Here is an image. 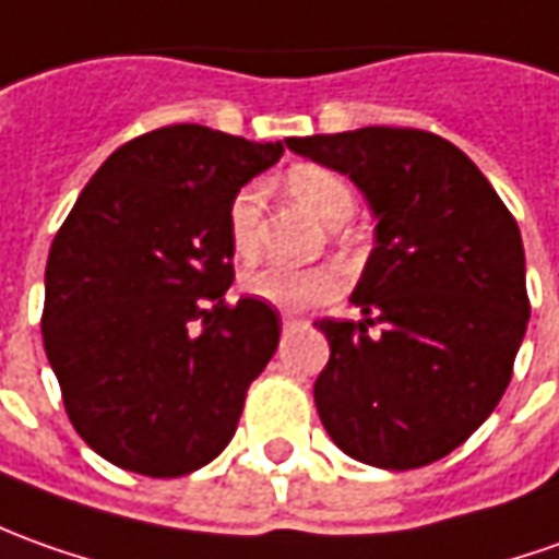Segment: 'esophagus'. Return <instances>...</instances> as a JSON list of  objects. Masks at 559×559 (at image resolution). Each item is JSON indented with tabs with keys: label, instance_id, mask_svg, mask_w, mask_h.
Instances as JSON below:
<instances>
[{
	"label": "esophagus",
	"instance_id": "obj_1",
	"mask_svg": "<svg viewBox=\"0 0 559 559\" xmlns=\"http://www.w3.org/2000/svg\"><path fill=\"white\" fill-rule=\"evenodd\" d=\"M299 324H302V318H299V314H290V311H284V314H281V328L284 330H294L299 328Z\"/></svg>",
	"mask_w": 559,
	"mask_h": 559
}]
</instances>
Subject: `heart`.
I'll list each match as a JSON object with an SVG mask.
<instances>
[{"mask_svg":"<svg viewBox=\"0 0 559 559\" xmlns=\"http://www.w3.org/2000/svg\"><path fill=\"white\" fill-rule=\"evenodd\" d=\"M287 192L296 204L318 216L330 229H340L355 214V195L340 174L318 165H299L287 174ZM260 223H263V186L245 183L229 201L226 235L238 260H253L260 253ZM241 287L253 299L278 309H311L340 294L343 281L328 265L290 269V265H263L245 272Z\"/></svg>","mask_w":559,"mask_h":559,"instance_id":"b5f03b06","label":"heart"}]
</instances>
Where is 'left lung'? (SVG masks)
<instances>
[{
  "mask_svg": "<svg viewBox=\"0 0 559 559\" xmlns=\"http://www.w3.org/2000/svg\"><path fill=\"white\" fill-rule=\"evenodd\" d=\"M287 146L348 174L376 216L352 294L364 321H318L330 343L318 416L364 465H431L484 425L514 373L530 321L518 219L468 155L431 131L360 128Z\"/></svg>",
  "mask_w": 559,
  "mask_h": 559,
  "instance_id": "left-lung-1",
  "label": "left lung"
}]
</instances>
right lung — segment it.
Segmentation results:
<instances>
[{"instance_id":"1","label":"right lung","mask_w":559,"mask_h":559,"mask_svg":"<svg viewBox=\"0 0 559 559\" xmlns=\"http://www.w3.org/2000/svg\"><path fill=\"white\" fill-rule=\"evenodd\" d=\"M284 143L168 124L106 158L55 235L41 343L79 438L146 477H183L226 450L281 318L226 302L231 195Z\"/></svg>"}]
</instances>
